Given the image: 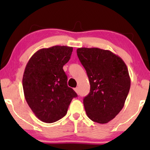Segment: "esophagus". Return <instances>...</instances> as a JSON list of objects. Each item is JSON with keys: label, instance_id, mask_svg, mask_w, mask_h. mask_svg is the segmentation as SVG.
<instances>
[{"label": "esophagus", "instance_id": "obj_1", "mask_svg": "<svg viewBox=\"0 0 150 150\" xmlns=\"http://www.w3.org/2000/svg\"><path fill=\"white\" fill-rule=\"evenodd\" d=\"M74 90H75V92H76L77 93V94H78V92H79V91H78V88H77V87H76V88L74 89Z\"/></svg>", "mask_w": 150, "mask_h": 150}]
</instances>
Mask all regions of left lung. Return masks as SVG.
<instances>
[{
	"mask_svg": "<svg viewBox=\"0 0 150 150\" xmlns=\"http://www.w3.org/2000/svg\"><path fill=\"white\" fill-rule=\"evenodd\" d=\"M77 53L90 84V92L83 99L86 113L92 121L107 123L125 104L130 87L128 68L108 50L79 48Z\"/></svg>",
	"mask_w": 150,
	"mask_h": 150,
	"instance_id": "1",
	"label": "left lung"
}]
</instances>
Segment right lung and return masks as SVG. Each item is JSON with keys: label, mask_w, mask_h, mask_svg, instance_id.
<instances>
[{"label": "right lung", "mask_w": 150, "mask_h": 150, "mask_svg": "<svg viewBox=\"0 0 150 150\" xmlns=\"http://www.w3.org/2000/svg\"><path fill=\"white\" fill-rule=\"evenodd\" d=\"M73 47L54 46L37 51L27 63L22 78L26 101L43 122H56L66 115L77 94L67 85L63 67L70 60Z\"/></svg>", "instance_id": "obj_1"}]
</instances>
